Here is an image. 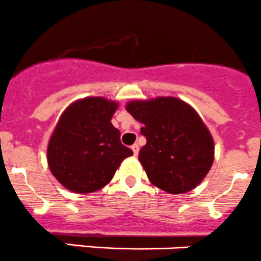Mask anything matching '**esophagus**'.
<instances>
[{"label":"esophagus","instance_id":"1","mask_svg":"<svg viewBox=\"0 0 261 261\" xmlns=\"http://www.w3.org/2000/svg\"><path fill=\"white\" fill-rule=\"evenodd\" d=\"M131 149H133V153H134V155H138L139 154V145L138 144H134L133 146H131Z\"/></svg>","mask_w":261,"mask_h":261}]
</instances>
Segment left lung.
I'll use <instances>...</instances> for the list:
<instances>
[{
	"label": "left lung",
	"instance_id": "obj_1",
	"mask_svg": "<svg viewBox=\"0 0 261 261\" xmlns=\"http://www.w3.org/2000/svg\"><path fill=\"white\" fill-rule=\"evenodd\" d=\"M126 111L143 123L139 161L149 181L168 194L198 186L214 162V140L199 113L174 97L131 100Z\"/></svg>",
	"mask_w": 261,
	"mask_h": 261
}]
</instances>
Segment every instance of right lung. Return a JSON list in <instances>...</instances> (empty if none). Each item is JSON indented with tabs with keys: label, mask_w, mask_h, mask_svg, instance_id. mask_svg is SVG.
I'll return each mask as SVG.
<instances>
[{
	"label": "right lung",
	"mask_w": 261,
	"mask_h": 261,
	"mask_svg": "<svg viewBox=\"0 0 261 261\" xmlns=\"http://www.w3.org/2000/svg\"><path fill=\"white\" fill-rule=\"evenodd\" d=\"M117 108L115 100L87 97L63 111L47 146L48 167L63 187L75 194L98 191L133 155L111 122Z\"/></svg>",
	"instance_id": "right-lung-1"
}]
</instances>
